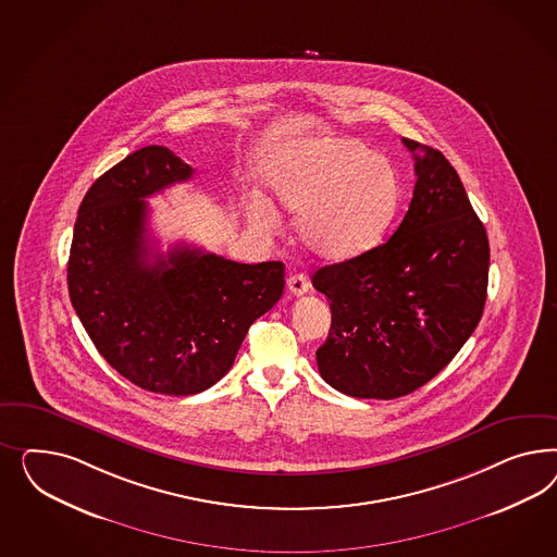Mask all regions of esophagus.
<instances>
[{"mask_svg": "<svg viewBox=\"0 0 557 557\" xmlns=\"http://www.w3.org/2000/svg\"><path fill=\"white\" fill-rule=\"evenodd\" d=\"M308 289H310V282L304 273H294V275L287 277V292L292 296H302Z\"/></svg>", "mask_w": 557, "mask_h": 557, "instance_id": "1", "label": "esophagus"}]
</instances>
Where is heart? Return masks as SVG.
Wrapping results in <instances>:
<instances>
[{
	"instance_id": "heart-1",
	"label": "heart",
	"mask_w": 557,
	"mask_h": 557,
	"mask_svg": "<svg viewBox=\"0 0 557 557\" xmlns=\"http://www.w3.org/2000/svg\"><path fill=\"white\" fill-rule=\"evenodd\" d=\"M268 186L287 212L300 214L296 231L314 255L347 261L373 249L400 203V180L386 157L357 138H317L286 145L268 163ZM253 219L271 226L275 212L255 200Z\"/></svg>"
}]
</instances>
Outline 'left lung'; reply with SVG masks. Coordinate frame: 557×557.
I'll use <instances>...</instances> for the list:
<instances>
[{
  "instance_id": "1",
  "label": "left lung",
  "mask_w": 557,
  "mask_h": 557,
  "mask_svg": "<svg viewBox=\"0 0 557 557\" xmlns=\"http://www.w3.org/2000/svg\"><path fill=\"white\" fill-rule=\"evenodd\" d=\"M417 184L396 233L324 265L312 286L331 304L317 351L322 380L354 398H400L443 370L482 319L490 245L443 152L403 138Z\"/></svg>"
}]
</instances>
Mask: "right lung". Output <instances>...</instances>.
Instances as JSON below:
<instances>
[{
    "instance_id": "obj_1",
    "label": "right lung",
    "mask_w": 557,
    "mask_h": 557,
    "mask_svg": "<svg viewBox=\"0 0 557 557\" xmlns=\"http://www.w3.org/2000/svg\"><path fill=\"white\" fill-rule=\"evenodd\" d=\"M191 175L168 147L128 154L87 189L69 253V298L96 349L138 388L168 396L214 386L286 286L282 261L154 251L145 198Z\"/></svg>"
}]
</instances>
